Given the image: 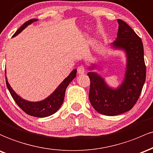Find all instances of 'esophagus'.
Listing matches in <instances>:
<instances>
[{"mask_svg": "<svg viewBox=\"0 0 153 153\" xmlns=\"http://www.w3.org/2000/svg\"><path fill=\"white\" fill-rule=\"evenodd\" d=\"M77 72H78L79 74H83L85 72V68L83 66H79L78 68H77Z\"/></svg>", "mask_w": 153, "mask_h": 153, "instance_id": "obj_1", "label": "esophagus"}]
</instances>
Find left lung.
I'll return each mask as SVG.
<instances>
[{
  "label": "left lung",
  "mask_w": 153,
  "mask_h": 153,
  "mask_svg": "<svg viewBox=\"0 0 153 153\" xmlns=\"http://www.w3.org/2000/svg\"><path fill=\"white\" fill-rule=\"evenodd\" d=\"M116 40L111 44L114 50L122 51L126 56L123 79L117 87H111L97 72L96 63L88 66L90 79L89 99L96 111L109 116L130 111L137 102L145 82L146 67L142 39L126 22L118 19Z\"/></svg>",
  "instance_id": "left-lung-1"
}]
</instances>
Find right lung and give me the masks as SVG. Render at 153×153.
I'll return each mask as SVG.
<instances>
[{"mask_svg": "<svg viewBox=\"0 0 153 153\" xmlns=\"http://www.w3.org/2000/svg\"><path fill=\"white\" fill-rule=\"evenodd\" d=\"M37 20L38 19H32L26 22L15 32L14 35H13V37H16L19 34L21 33L26 27L32 25L33 22H37ZM76 69H74L70 73V74L58 86L57 88L48 97L44 100H42L36 101V102L27 100L23 99L19 95H17L16 92L12 89L11 85L8 83L7 76H6V71H5V73H6V86H7L12 97L15 100L16 103L19 106L20 108L25 111L26 114L30 115V116L38 118H44L54 114L60 108L61 105L63 104V100H64L66 87L71 83L72 80L76 77Z\"/></svg>", "mask_w": 153, "mask_h": 153, "instance_id": "right-lung-1", "label": "right lung"}]
</instances>
